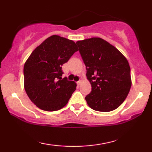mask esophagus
I'll return each mask as SVG.
<instances>
[{
	"label": "esophagus",
	"mask_w": 152,
	"mask_h": 152,
	"mask_svg": "<svg viewBox=\"0 0 152 152\" xmlns=\"http://www.w3.org/2000/svg\"><path fill=\"white\" fill-rule=\"evenodd\" d=\"M76 83H77V84H78V85H80L81 83H82V80H78V82H77Z\"/></svg>",
	"instance_id": "34e87169"
}]
</instances>
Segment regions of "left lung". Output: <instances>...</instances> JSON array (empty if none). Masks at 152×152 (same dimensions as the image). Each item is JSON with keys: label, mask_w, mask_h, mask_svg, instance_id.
I'll return each mask as SVG.
<instances>
[{"label": "left lung", "mask_w": 152, "mask_h": 152, "mask_svg": "<svg viewBox=\"0 0 152 152\" xmlns=\"http://www.w3.org/2000/svg\"><path fill=\"white\" fill-rule=\"evenodd\" d=\"M86 67L92 91L85 97L87 104L97 111L109 112L125 101L132 86L127 59L117 49L100 37L76 42Z\"/></svg>", "instance_id": "8db88e82"}]
</instances>
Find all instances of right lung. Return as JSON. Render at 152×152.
I'll list each match as a JSON object with an SVG mask.
<instances>
[{
	"mask_svg": "<svg viewBox=\"0 0 152 152\" xmlns=\"http://www.w3.org/2000/svg\"><path fill=\"white\" fill-rule=\"evenodd\" d=\"M78 50L73 41L51 35L25 61L24 88L31 101L40 109L55 111L68 103L76 84L66 77L61 78V66Z\"/></svg>",
	"mask_w": 152,
	"mask_h": 152,
	"instance_id": "right-lung-1",
	"label": "right lung"
}]
</instances>
